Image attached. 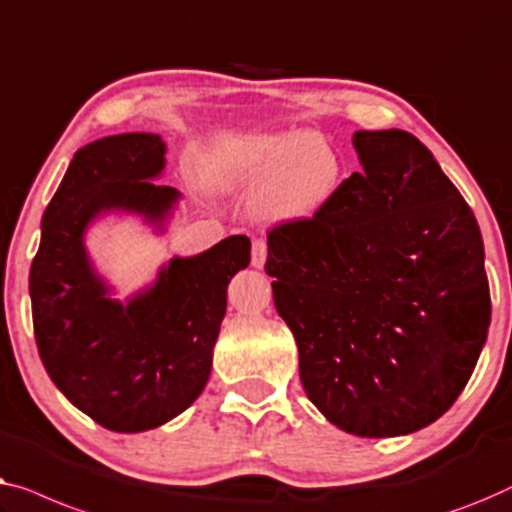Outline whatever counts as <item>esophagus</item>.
Listing matches in <instances>:
<instances>
[{
	"label": "esophagus",
	"mask_w": 512,
	"mask_h": 512,
	"mask_svg": "<svg viewBox=\"0 0 512 512\" xmlns=\"http://www.w3.org/2000/svg\"><path fill=\"white\" fill-rule=\"evenodd\" d=\"M266 262V241L255 239L253 241V266L255 269H262Z\"/></svg>",
	"instance_id": "1"
}]
</instances>
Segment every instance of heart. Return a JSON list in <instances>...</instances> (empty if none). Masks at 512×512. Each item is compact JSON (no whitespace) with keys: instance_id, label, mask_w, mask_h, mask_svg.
Returning a JSON list of instances; mask_svg holds the SVG:
<instances>
[{"instance_id":"1","label":"heart","mask_w":512,"mask_h":512,"mask_svg":"<svg viewBox=\"0 0 512 512\" xmlns=\"http://www.w3.org/2000/svg\"><path fill=\"white\" fill-rule=\"evenodd\" d=\"M343 178V153L318 132L250 136L208 169V183L222 192H255V213L276 225L318 218L334 204Z\"/></svg>"}]
</instances>
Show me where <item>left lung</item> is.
Returning <instances> with one entry per match:
<instances>
[{
    "label": "left lung",
    "mask_w": 512,
    "mask_h": 512,
    "mask_svg": "<svg viewBox=\"0 0 512 512\" xmlns=\"http://www.w3.org/2000/svg\"><path fill=\"white\" fill-rule=\"evenodd\" d=\"M362 171L325 213L273 227L266 273L301 385L338 429L390 438L436 422L487 341L475 215L403 129L352 134Z\"/></svg>",
    "instance_id": "1"
}]
</instances>
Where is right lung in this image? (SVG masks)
Segmentation results:
<instances>
[{"label":"right lung","mask_w":512,"mask_h":512,"mask_svg":"<svg viewBox=\"0 0 512 512\" xmlns=\"http://www.w3.org/2000/svg\"><path fill=\"white\" fill-rule=\"evenodd\" d=\"M162 136L115 134L83 146L43 213L30 269L34 338L48 376L78 410L120 434L181 415L211 376L227 285L250 264L248 236L174 257L148 290L122 304L85 250L90 222L139 213L164 229L181 192L153 183L164 169Z\"/></svg>","instance_id":"1"}]
</instances>
